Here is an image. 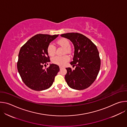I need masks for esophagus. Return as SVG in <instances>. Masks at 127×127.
Wrapping results in <instances>:
<instances>
[{"label":"esophagus","instance_id":"esophagus-1","mask_svg":"<svg viewBox=\"0 0 127 127\" xmlns=\"http://www.w3.org/2000/svg\"><path fill=\"white\" fill-rule=\"evenodd\" d=\"M59 67H60V70H61V69H63V67H61V66H60Z\"/></svg>","mask_w":127,"mask_h":127}]
</instances>
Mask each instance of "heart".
Instances as JSON below:
<instances>
[{
	"instance_id": "obj_1",
	"label": "heart",
	"mask_w": 127,
	"mask_h": 127,
	"mask_svg": "<svg viewBox=\"0 0 127 127\" xmlns=\"http://www.w3.org/2000/svg\"><path fill=\"white\" fill-rule=\"evenodd\" d=\"M57 44L65 49L66 52H69V48L70 47V42L66 38H61L58 40ZM47 53L49 56H53L55 54L56 47L53 44H50L47 47ZM70 60V57L68 55H64L63 56H56L53 57L52 59V62L53 64L59 66H64L67 62Z\"/></svg>"
}]
</instances>
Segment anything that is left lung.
<instances>
[{
    "instance_id": "1",
    "label": "left lung",
    "mask_w": 127,
    "mask_h": 127,
    "mask_svg": "<svg viewBox=\"0 0 127 127\" xmlns=\"http://www.w3.org/2000/svg\"><path fill=\"white\" fill-rule=\"evenodd\" d=\"M61 37L70 40L74 47L73 61L75 69L66 68L65 76L68 85L76 90H83L91 85L96 79L100 67V59L96 46L82 34L70 32Z\"/></svg>"
}]
</instances>
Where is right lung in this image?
I'll list each match as a JSON object with an SVG mask.
<instances>
[{"mask_svg": "<svg viewBox=\"0 0 127 127\" xmlns=\"http://www.w3.org/2000/svg\"><path fill=\"white\" fill-rule=\"evenodd\" d=\"M58 34H38L29 39L21 48L17 68L24 83L30 88L41 91L50 87L59 71V67L52 64L47 68L43 65L50 62L47 47Z\"/></svg>", "mask_w": 127, "mask_h": 127, "instance_id": "add662e5", "label": "right lung"}]
</instances>
